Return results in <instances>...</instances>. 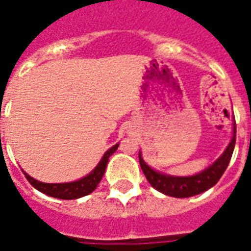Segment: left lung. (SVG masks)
<instances>
[{
	"instance_id": "obj_1",
	"label": "left lung",
	"mask_w": 251,
	"mask_h": 251,
	"mask_svg": "<svg viewBox=\"0 0 251 251\" xmlns=\"http://www.w3.org/2000/svg\"><path fill=\"white\" fill-rule=\"evenodd\" d=\"M235 134H237V127H235V120H234L231 141L228 142L225 152L222 153L210 167L203 169L199 174L192 175V176H174V175L158 172L144 161L142 153L140 152L138 158H140L142 172L153 188L157 189L158 192L164 195H168L172 198H189V196L203 194L204 191L214 187L219 181L222 175L225 174L227 165L231 160L232 152H234Z\"/></svg>"
}]
</instances>
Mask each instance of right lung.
Here are the masks:
<instances>
[{
  "mask_svg": "<svg viewBox=\"0 0 251 251\" xmlns=\"http://www.w3.org/2000/svg\"><path fill=\"white\" fill-rule=\"evenodd\" d=\"M118 147H120V144H115L114 147H111L109 151H106L98 165L90 174L86 175L84 177L75 180V181H70V183H41L39 180L33 179L26 172H24V175L25 177L28 179V181L37 191H40V192L48 195V196L64 200L79 199V198H83L86 195L91 194L94 189L98 187L100 180L103 177L110 156L118 149Z\"/></svg>",
  "mask_w": 251,
  "mask_h": 251,
  "instance_id": "obj_1",
  "label": "right lung"
}]
</instances>
